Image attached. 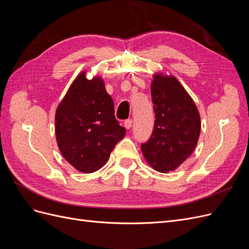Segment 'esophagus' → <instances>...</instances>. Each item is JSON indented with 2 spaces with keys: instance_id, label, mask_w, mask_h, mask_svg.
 <instances>
[{
  "instance_id": "1",
  "label": "esophagus",
  "mask_w": 249,
  "mask_h": 249,
  "mask_svg": "<svg viewBox=\"0 0 249 249\" xmlns=\"http://www.w3.org/2000/svg\"><path fill=\"white\" fill-rule=\"evenodd\" d=\"M132 124H133V120L132 119H126L125 122H124V126H125V129H127V130L131 129Z\"/></svg>"
}]
</instances>
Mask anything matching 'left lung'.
<instances>
[{
  "label": "left lung",
  "mask_w": 249,
  "mask_h": 249,
  "mask_svg": "<svg viewBox=\"0 0 249 249\" xmlns=\"http://www.w3.org/2000/svg\"><path fill=\"white\" fill-rule=\"evenodd\" d=\"M155 126L149 140L141 144L142 154L155 170H176L196 147L200 116L196 105L173 76L157 72L150 85Z\"/></svg>",
  "instance_id": "obj_1"
}]
</instances>
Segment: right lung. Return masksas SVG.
I'll use <instances>...</instances> for the list:
<instances>
[{
    "label": "right lung",
    "mask_w": 249,
    "mask_h": 249,
    "mask_svg": "<svg viewBox=\"0 0 249 249\" xmlns=\"http://www.w3.org/2000/svg\"><path fill=\"white\" fill-rule=\"evenodd\" d=\"M57 144L64 159L84 173L102 168L125 135L114 116V104L101 77L73 80L55 115Z\"/></svg>",
    "instance_id": "1"
}]
</instances>
